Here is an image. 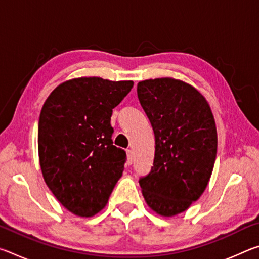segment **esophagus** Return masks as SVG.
<instances>
[{"instance_id": "obj_1", "label": "esophagus", "mask_w": 259, "mask_h": 259, "mask_svg": "<svg viewBox=\"0 0 259 259\" xmlns=\"http://www.w3.org/2000/svg\"><path fill=\"white\" fill-rule=\"evenodd\" d=\"M126 163H128L129 165L133 163V152H131V150H126Z\"/></svg>"}]
</instances>
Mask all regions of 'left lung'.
<instances>
[{
	"mask_svg": "<svg viewBox=\"0 0 259 259\" xmlns=\"http://www.w3.org/2000/svg\"><path fill=\"white\" fill-rule=\"evenodd\" d=\"M140 105L155 136L151 172L139 185L150 209L172 217L202 195L217 153V129L207 99L194 87L172 77L137 84Z\"/></svg>",
	"mask_w": 259,
	"mask_h": 259,
	"instance_id": "1",
	"label": "left lung"
}]
</instances>
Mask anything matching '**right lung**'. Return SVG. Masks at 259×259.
I'll use <instances>...</instances> for the list:
<instances>
[{"mask_svg": "<svg viewBox=\"0 0 259 259\" xmlns=\"http://www.w3.org/2000/svg\"><path fill=\"white\" fill-rule=\"evenodd\" d=\"M133 81L77 77L54 89L38 120V159L45 182L64 208L93 217L106 207L124 169L113 145L111 116Z\"/></svg>", "mask_w": 259, "mask_h": 259, "instance_id": "obj_1", "label": "right lung"}]
</instances>
